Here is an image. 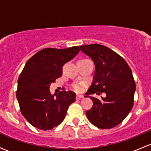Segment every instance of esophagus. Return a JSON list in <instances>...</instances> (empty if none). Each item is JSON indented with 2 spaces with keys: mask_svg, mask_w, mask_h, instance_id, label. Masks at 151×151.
<instances>
[{
  "mask_svg": "<svg viewBox=\"0 0 151 151\" xmlns=\"http://www.w3.org/2000/svg\"><path fill=\"white\" fill-rule=\"evenodd\" d=\"M83 97H84V96H83V95L77 94V96H76V99H82Z\"/></svg>",
  "mask_w": 151,
  "mask_h": 151,
  "instance_id": "esophagus-1",
  "label": "esophagus"
}]
</instances>
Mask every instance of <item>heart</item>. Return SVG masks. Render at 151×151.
<instances>
[{
    "mask_svg": "<svg viewBox=\"0 0 151 151\" xmlns=\"http://www.w3.org/2000/svg\"><path fill=\"white\" fill-rule=\"evenodd\" d=\"M85 84L84 83H74V84H72V89H73L74 91H81L83 89V86H84Z\"/></svg>",
    "mask_w": 151,
    "mask_h": 151,
    "instance_id": "heart-1",
    "label": "heart"
}]
</instances>
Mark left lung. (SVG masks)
Instances as JSON below:
<instances>
[{
    "instance_id": "left-lung-1",
    "label": "left lung",
    "mask_w": 151,
    "mask_h": 151,
    "mask_svg": "<svg viewBox=\"0 0 151 151\" xmlns=\"http://www.w3.org/2000/svg\"><path fill=\"white\" fill-rule=\"evenodd\" d=\"M80 50L95 65L91 86L85 94H106L101 100L89 96L93 106L86 112L93 125L109 129L121 124L133 106L136 84L132 71L124 58L107 47L99 44L81 45ZM88 96H85L87 97Z\"/></svg>"
}]
</instances>
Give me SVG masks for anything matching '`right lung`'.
Wrapping results in <instances>:
<instances>
[{
	"mask_svg": "<svg viewBox=\"0 0 151 151\" xmlns=\"http://www.w3.org/2000/svg\"><path fill=\"white\" fill-rule=\"evenodd\" d=\"M79 50L78 46L45 48L26 62L18 78L16 97L22 116L34 127L47 131L60 125L70 105L75 101L73 91L52 95L49 89L51 83L62 76L63 65Z\"/></svg>",
	"mask_w": 151,
	"mask_h": 151,
	"instance_id": "1",
	"label": "right lung"
}]
</instances>
